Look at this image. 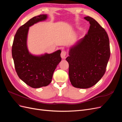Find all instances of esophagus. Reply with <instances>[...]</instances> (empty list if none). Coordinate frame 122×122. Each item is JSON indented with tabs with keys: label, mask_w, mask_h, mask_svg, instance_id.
Returning a JSON list of instances; mask_svg holds the SVG:
<instances>
[{
	"label": "esophagus",
	"mask_w": 122,
	"mask_h": 122,
	"mask_svg": "<svg viewBox=\"0 0 122 122\" xmlns=\"http://www.w3.org/2000/svg\"><path fill=\"white\" fill-rule=\"evenodd\" d=\"M66 54H67V53H66V51H65V50H62V51H61V57L62 59L65 58L66 56Z\"/></svg>",
	"instance_id": "1"
}]
</instances>
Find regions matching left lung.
<instances>
[{
	"label": "left lung",
	"instance_id": "8db88e82",
	"mask_svg": "<svg viewBox=\"0 0 122 122\" xmlns=\"http://www.w3.org/2000/svg\"><path fill=\"white\" fill-rule=\"evenodd\" d=\"M84 19L91 24L87 34L69 48V56L66 58L70 82L79 88H90L101 79L110 54L104 29L93 18L87 16Z\"/></svg>",
	"mask_w": 122,
	"mask_h": 122
}]
</instances>
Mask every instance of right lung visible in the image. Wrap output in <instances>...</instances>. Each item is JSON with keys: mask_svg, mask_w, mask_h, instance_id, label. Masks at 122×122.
I'll use <instances>...</instances> for the list:
<instances>
[{"mask_svg": "<svg viewBox=\"0 0 122 122\" xmlns=\"http://www.w3.org/2000/svg\"><path fill=\"white\" fill-rule=\"evenodd\" d=\"M46 14L33 17L18 29L12 46V57L15 67L20 79L32 88H40L49 85L54 71L61 61V50L52 53L35 55L27 47L29 28L35 24L45 21Z\"/></svg>", "mask_w": 122, "mask_h": 122, "instance_id": "add662e5", "label": "right lung"}]
</instances>
